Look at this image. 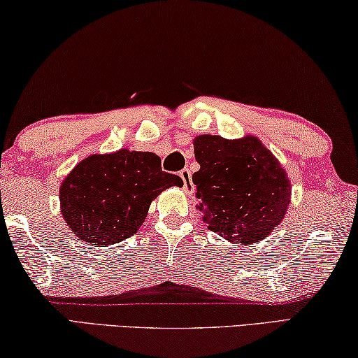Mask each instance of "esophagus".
<instances>
[{"label": "esophagus", "mask_w": 358, "mask_h": 358, "mask_svg": "<svg viewBox=\"0 0 358 358\" xmlns=\"http://www.w3.org/2000/svg\"><path fill=\"white\" fill-rule=\"evenodd\" d=\"M179 176H180V179H182V182H184V190H185V193H193V184H192V173H190V169H182V171L179 173Z\"/></svg>", "instance_id": "esophagus-1"}]
</instances>
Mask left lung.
Here are the masks:
<instances>
[{"label":"left lung","instance_id":"left-lung-1","mask_svg":"<svg viewBox=\"0 0 358 358\" xmlns=\"http://www.w3.org/2000/svg\"><path fill=\"white\" fill-rule=\"evenodd\" d=\"M200 171L198 209L208 228L227 239L255 243L284 219L290 204V180L278 158L255 136L225 139L201 134L193 141Z\"/></svg>","mask_w":358,"mask_h":358}]
</instances>
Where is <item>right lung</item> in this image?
Returning a JSON list of instances; mask_svg holds the SVG:
<instances>
[{
  "mask_svg": "<svg viewBox=\"0 0 358 358\" xmlns=\"http://www.w3.org/2000/svg\"><path fill=\"white\" fill-rule=\"evenodd\" d=\"M182 184L179 176L162 171L160 157L152 152L90 155L60 185L62 215L74 236L106 248L136 233L150 203L165 189Z\"/></svg>",
  "mask_w": 358,
  "mask_h": 358,
  "instance_id": "obj_1",
  "label": "right lung"
}]
</instances>
